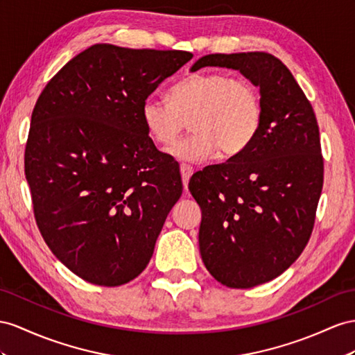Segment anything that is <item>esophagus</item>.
<instances>
[{
    "instance_id": "esophagus-1",
    "label": "esophagus",
    "mask_w": 355,
    "mask_h": 355,
    "mask_svg": "<svg viewBox=\"0 0 355 355\" xmlns=\"http://www.w3.org/2000/svg\"><path fill=\"white\" fill-rule=\"evenodd\" d=\"M180 172H181V178H183V186H184V189H187L189 180L193 174V169H192V166H189V165H180Z\"/></svg>"
}]
</instances>
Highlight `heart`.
I'll return each instance as SVG.
<instances>
[{
  "instance_id": "obj_1",
  "label": "heart",
  "mask_w": 355,
  "mask_h": 355,
  "mask_svg": "<svg viewBox=\"0 0 355 355\" xmlns=\"http://www.w3.org/2000/svg\"><path fill=\"white\" fill-rule=\"evenodd\" d=\"M150 138L168 148L189 121L190 133L171 154L183 162H199L217 151L234 157L250 147L264 121L259 89L250 80L217 71L192 73L171 88L169 100L148 96L141 109Z\"/></svg>"
}]
</instances>
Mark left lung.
Instances as JSON below:
<instances>
[{
  "instance_id": "obj_1",
  "label": "left lung",
  "mask_w": 355,
  "mask_h": 355,
  "mask_svg": "<svg viewBox=\"0 0 355 355\" xmlns=\"http://www.w3.org/2000/svg\"><path fill=\"white\" fill-rule=\"evenodd\" d=\"M240 70L259 87L264 121L250 147L189 181L202 210L199 250L210 275L246 289L280 276L311 239L324 183L313 107L289 69L267 52L211 53L192 70Z\"/></svg>"
}]
</instances>
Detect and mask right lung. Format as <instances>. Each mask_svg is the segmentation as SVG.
<instances>
[{
	"label": "right lung",
	"mask_w": 355,
	"mask_h": 355,
	"mask_svg": "<svg viewBox=\"0 0 355 355\" xmlns=\"http://www.w3.org/2000/svg\"><path fill=\"white\" fill-rule=\"evenodd\" d=\"M192 57L93 44L35 102L25 147L35 223L53 255L89 284L138 277L183 193L178 163L156 148L141 109Z\"/></svg>",
	"instance_id": "1"
}]
</instances>
